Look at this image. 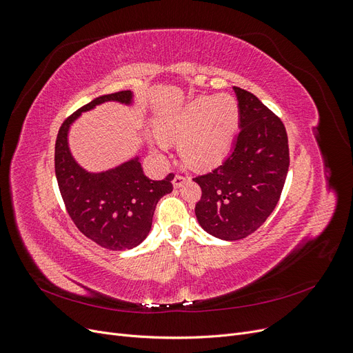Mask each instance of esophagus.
I'll return each mask as SVG.
<instances>
[{"mask_svg":"<svg viewBox=\"0 0 353 353\" xmlns=\"http://www.w3.org/2000/svg\"><path fill=\"white\" fill-rule=\"evenodd\" d=\"M187 181H188V176H187V175L176 174V175L174 176V181H172V183H174V187H175V188H178V187L183 185L184 183H187Z\"/></svg>","mask_w":353,"mask_h":353,"instance_id":"esophagus-1","label":"esophagus"}]
</instances>
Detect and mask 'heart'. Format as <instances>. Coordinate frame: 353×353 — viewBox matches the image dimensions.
I'll use <instances>...</instances> for the list:
<instances>
[{
  "label": "heart",
  "mask_w": 353,
  "mask_h": 353,
  "mask_svg": "<svg viewBox=\"0 0 353 353\" xmlns=\"http://www.w3.org/2000/svg\"><path fill=\"white\" fill-rule=\"evenodd\" d=\"M239 125V104L228 95L196 99L160 122L168 141H181L179 153L194 166H212L223 159ZM160 145L165 141L159 140Z\"/></svg>",
  "instance_id": "heart-1"
}]
</instances>
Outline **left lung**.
Segmentation results:
<instances>
[{"label":"left lung","instance_id":"left-lung-1","mask_svg":"<svg viewBox=\"0 0 353 353\" xmlns=\"http://www.w3.org/2000/svg\"><path fill=\"white\" fill-rule=\"evenodd\" d=\"M240 132L222 165L193 181L201 188L196 216L221 240H241L266 221L280 200L290 165L285 126L252 92L234 87Z\"/></svg>","mask_w":353,"mask_h":353}]
</instances>
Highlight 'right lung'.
<instances>
[{
    "instance_id": "1",
    "label": "right lung",
    "mask_w": 353,
    "mask_h": 353,
    "mask_svg": "<svg viewBox=\"0 0 353 353\" xmlns=\"http://www.w3.org/2000/svg\"><path fill=\"white\" fill-rule=\"evenodd\" d=\"M131 101V91L101 95L61 123L54 150L57 184L68 215L85 237L109 250H130L150 232L157 201L172 191L174 174L162 181L147 178L137 159L103 174H90L70 156L68 131L81 112L103 101Z\"/></svg>"
}]
</instances>
